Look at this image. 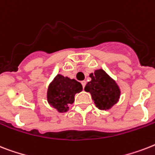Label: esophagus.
<instances>
[{"mask_svg":"<svg viewBox=\"0 0 155 155\" xmlns=\"http://www.w3.org/2000/svg\"><path fill=\"white\" fill-rule=\"evenodd\" d=\"M81 84H82V86H83V87L84 88V87H85V85H86V81H81Z\"/></svg>","mask_w":155,"mask_h":155,"instance_id":"34e87169","label":"esophagus"}]
</instances>
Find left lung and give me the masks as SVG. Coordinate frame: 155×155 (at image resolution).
Here are the masks:
<instances>
[{
  "mask_svg": "<svg viewBox=\"0 0 155 155\" xmlns=\"http://www.w3.org/2000/svg\"><path fill=\"white\" fill-rule=\"evenodd\" d=\"M91 80L86 84L84 90L90 92L95 106L100 110H107L115 104L120 95L116 83L102 69L90 75Z\"/></svg>",
  "mask_w": 155,
  "mask_h": 155,
  "instance_id": "left-lung-1",
  "label": "left lung"
}]
</instances>
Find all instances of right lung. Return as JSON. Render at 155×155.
<instances>
[{
    "label": "right lung",
    "instance_id": "1",
    "mask_svg": "<svg viewBox=\"0 0 155 155\" xmlns=\"http://www.w3.org/2000/svg\"><path fill=\"white\" fill-rule=\"evenodd\" d=\"M83 90L80 82L57 75L48 90V101L60 112H65L74 102L75 95Z\"/></svg>",
    "mask_w": 155,
    "mask_h": 155
}]
</instances>
